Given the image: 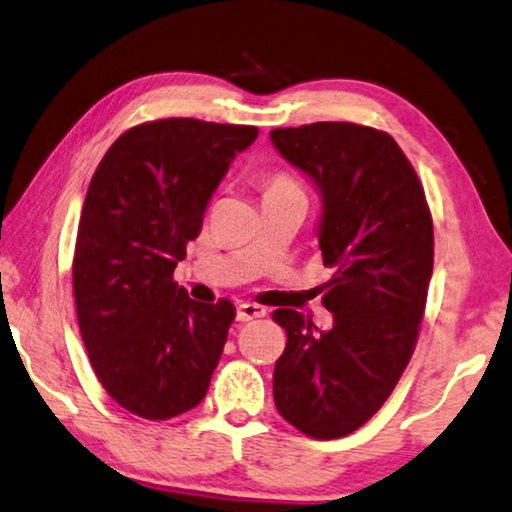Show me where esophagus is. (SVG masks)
Returning <instances> with one entry per match:
<instances>
[{
  "label": "esophagus",
  "instance_id": "34e87169",
  "mask_svg": "<svg viewBox=\"0 0 512 512\" xmlns=\"http://www.w3.org/2000/svg\"><path fill=\"white\" fill-rule=\"evenodd\" d=\"M266 314V310L262 305L257 303H241L237 307V319L239 321H253V319H262V316Z\"/></svg>",
  "mask_w": 512,
  "mask_h": 512
}]
</instances>
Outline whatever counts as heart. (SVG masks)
Wrapping results in <instances>:
<instances>
[{
    "mask_svg": "<svg viewBox=\"0 0 512 512\" xmlns=\"http://www.w3.org/2000/svg\"><path fill=\"white\" fill-rule=\"evenodd\" d=\"M285 184H291V182L287 180V177H282V175L273 177V180H271V186H285ZM271 186H269V189H271Z\"/></svg>",
    "mask_w": 512,
    "mask_h": 512,
    "instance_id": "heart-1",
    "label": "heart"
}]
</instances>
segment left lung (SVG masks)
Returning a JSON list of instances; mask_svg holds the SVG:
<instances>
[{
	"instance_id": "8db88e82",
	"label": "left lung",
	"mask_w": 512,
	"mask_h": 512,
	"mask_svg": "<svg viewBox=\"0 0 512 512\" xmlns=\"http://www.w3.org/2000/svg\"><path fill=\"white\" fill-rule=\"evenodd\" d=\"M271 141L321 196L316 237L332 266V328L275 310L287 330L275 408L316 440L358 431L410 362L433 275V221L415 168L392 136L353 123L273 129Z\"/></svg>"
}]
</instances>
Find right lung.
<instances>
[{"instance_id": "1", "label": "right lung", "mask_w": 512, "mask_h": 512, "mask_svg": "<svg viewBox=\"0 0 512 512\" xmlns=\"http://www.w3.org/2000/svg\"><path fill=\"white\" fill-rule=\"evenodd\" d=\"M257 134L193 118L143 123L111 145L88 186L72 262L81 339L111 399L143 419L196 408L221 360L234 305L191 300L173 271Z\"/></svg>"}]
</instances>
